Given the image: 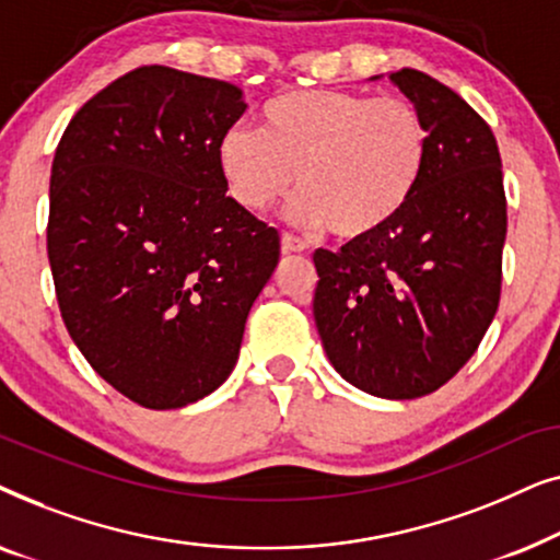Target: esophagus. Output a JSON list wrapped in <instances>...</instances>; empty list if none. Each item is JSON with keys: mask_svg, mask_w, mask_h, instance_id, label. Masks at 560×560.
Wrapping results in <instances>:
<instances>
[{"mask_svg": "<svg viewBox=\"0 0 560 560\" xmlns=\"http://www.w3.org/2000/svg\"><path fill=\"white\" fill-rule=\"evenodd\" d=\"M282 252L293 255V252H305V242L298 240L293 234H282Z\"/></svg>", "mask_w": 560, "mask_h": 560, "instance_id": "obj_1", "label": "esophagus"}]
</instances>
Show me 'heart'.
<instances>
[{"mask_svg":"<svg viewBox=\"0 0 560 560\" xmlns=\"http://www.w3.org/2000/svg\"><path fill=\"white\" fill-rule=\"evenodd\" d=\"M431 158V129L405 96L298 89L270 98L259 129L232 125L217 163L242 209L262 213L301 186L298 224L370 240L402 217Z\"/></svg>","mask_w":560,"mask_h":560,"instance_id":"heart-1","label":"heart"}]
</instances>
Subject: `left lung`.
Listing matches in <instances>:
<instances>
[{
	"instance_id": "1",
	"label": "left lung",
	"mask_w": 560,
	"mask_h": 560,
	"mask_svg": "<svg viewBox=\"0 0 560 560\" xmlns=\"http://www.w3.org/2000/svg\"><path fill=\"white\" fill-rule=\"evenodd\" d=\"M389 79L431 129L425 178L385 232L316 249L313 316L343 380L387 400H416L446 385L492 324L508 198L487 121L416 68Z\"/></svg>"
}]
</instances>
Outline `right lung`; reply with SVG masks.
Instances as JSON below:
<instances>
[{
  "mask_svg": "<svg viewBox=\"0 0 560 560\" xmlns=\"http://www.w3.org/2000/svg\"><path fill=\"white\" fill-rule=\"evenodd\" d=\"M234 83L142 66L75 112L50 171L48 259L98 377L150 410L211 395L280 262V234L226 196Z\"/></svg>",
  "mask_w": 560,
  "mask_h": 560,
  "instance_id": "1",
  "label": "right lung"
}]
</instances>
